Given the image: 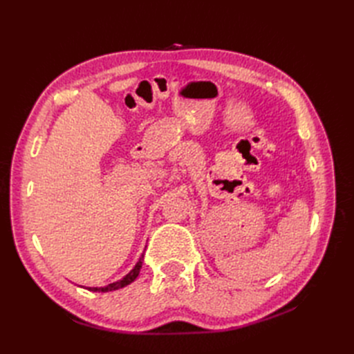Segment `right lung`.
Listing matches in <instances>:
<instances>
[{
  "label": "right lung",
  "instance_id": "obj_1",
  "mask_svg": "<svg viewBox=\"0 0 354 354\" xmlns=\"http://www.w3.org/2000/svg\"><path fill=\"white\" fill-rule=\"evenodd\" d=\"M143 259H145V254H142V257H140V259H138L137 264L133 267V270H130V273H127L122 277V279L116 281V282H112V283L106 285V286H87L85 289H88V291H93V292H109V291H116V289L130 285L131 282L136 281V277L138 276V273H140Z\"/></svg>",
  "mask_w": 354,
  "mask_h": 354
}]
</instances>
